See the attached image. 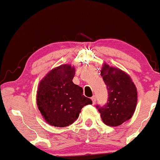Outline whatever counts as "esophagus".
<instances>
[{
  "mask_svg": "<svg viewBox=\"0 0 160 160\" xmlns=\"http://www.w3.org/2000/svg\"><path fill=\"white\" fill-rule=\"evenodd\" d=\"M91 99H92V102H93V104H95V103H96V96H93V97L91 98Z\"/></svg>",
  "mask_w": 160,
  "mask_h": 160,
  "instance_id": "34e87169",
  "label": "esophagus"
}]
</instances>
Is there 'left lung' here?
Wrapping results in <instances>:
<instances>
[{
    "label": "left lung",
    "mask_w": 160,
    "mask_h": 160,
    "mask_svg": "<svg viewBox=\"0 0 160 160\" xmlns=\"http://www.w3.org/2000/svg\"><path fill=\"white\" fill-rule=\"evenodd\" d=\"M101 75L107 85V103L96 106L102 121L107 125L115 127L130 120L137 104L136 87L129 75L104 63Z\"/></svg>",
    "instance_id": "1"
}]
</instances>
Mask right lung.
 I'll return each instance as SVG.
<instances>
[{
  "label": "right lung",
  "instance_id": "right-lung-1",
  "mask_svg": "<svg viewBox=\"0 0 160 160\" xmlns=\"http://www.w3.org/2000/svg\"><path fill=\"white\" fill-rule=\"evenodd\" d=\"M75 69L62 64L53 69L40 81L37 91V104L47 123L63 128L72 124L82 108L92 104L83 95V90L74 84Z\"/></svg>",
  "mask_w": 160,
  "mask_h": 160
}]
</instances>
